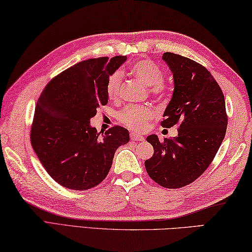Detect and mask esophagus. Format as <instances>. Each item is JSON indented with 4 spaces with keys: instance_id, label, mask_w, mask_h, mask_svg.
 <instances>
[{
    "instance_id": "34e87169",
    "label": "esophagus",
    "mask_w": 252,
    "mask_h": 252,
    "mask_svg": "<svg viewBox=\"0 0 252 252\" xmlns=\"http://www.w3.org/2000/svg\"><path fill=\"white\" fill-rule=\"evenodd\" d=\"M131 140H133V141H143L144 140V138L142 135H140V134H136V133H131Z\"/></svg>"
}]
</instances>
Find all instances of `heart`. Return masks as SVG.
I'll list each match as a JSON object with an SVG mask.
<instances>
[{
    "label": "heart",
    "instance_id": "b5f03b06",
    "mask_svg": "<svg viewBox=\"0 0 252 252\" xmlns=\"http://www.w3.org/2000/svg\"><path fill=\"white\" fill-rule=\"evenodd\" d=\"M129 71L136 79L149 87V93L154 98L164 100L170 95V89L164 84V72L150 59H141L132 63ZM122 76L120 72H113L107 82V94L110 99H117L120 94ZM154 109L149 104L143 106H129L118 113L119 121L131 130L141 131L154 117Z\"/></svg>",
    "mask_w": 252,
    "mask_h": 252
}]
</instances>
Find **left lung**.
<instances>
[{"instance_id":"8db88e82","label":"left lung","mask_w":252,"mask_h":252,"mask_svg":"<svg viewBox=\"0 0 252 252\" xmlns=\"http://www.w3.org/2000/svg\"><path fill=\"white\" fill-rule=\"evenodd\" d=\"M174 77V93L161 126H178V135L159 141L149 135L153 157L144 162L152 180L165 189H181L207 170L225 138V97L203 65L181 55L164 53Z\"/></svg>"}]
</instances>
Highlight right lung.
<instances>
[{
  "label": "right lung",
  "mask_w": 252,
  "mask_h": 252,
  "mask_svg": "<svg viewBox=\"0 0 252 252\" xmlns=\"http://www.w3.org/2000/svg\"><path fill=\"white\" fill-rule=\"evenodd\" d=\"M126 61V56H116L80 62L54 77L39 95L31 143L50 177L66 189L99 185L110 171L114 152L130 140L120 126L101 136L90 126L97 109L108 103L109 77Z\"/></svg>",
  "instance_id": "obj_1"
}]
</instances>
